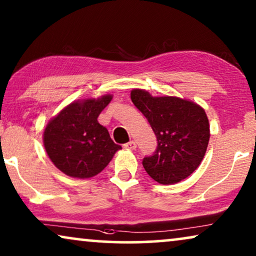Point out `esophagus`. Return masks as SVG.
Segmentation results:
<instances>
[{"label": "esophagus", "mask_w": 256, "mask_h": 256, "mask_svg": "<svg viewBox=\"0 0 256 256\" xmlns=\"http://www.w3.org/2000/svg\"><path fill=\"white\" fill-rule=\"evenodd\" d=\"M136 146H138V144H136V142L135 141H129L128 143H126L124 144V148H127V149H132V150H134V149H136Z\"/></svg>", "instance_id": "34e87169"}]
</instances>
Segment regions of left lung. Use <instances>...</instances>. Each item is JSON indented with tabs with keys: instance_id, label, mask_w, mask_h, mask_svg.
I'll return each mask as SVG.
<instances>
[{
	"instance_id": "obj_1",
	"label": "left lung",
	"mask_w": 256,
	"mask_h": 256,
	"mask_svg": "<svg viewBox=\"0 0 256 256\" xmlns=\"http://www.w3.org/2000/svg\"><path fill=\"white\" fill-rule=\"evenodd\" d=\"M130 98L157 138L155 152L142 160L146 174L163 185L176 184L190 176L208 149L210 124L205 110L191 101L154 98L142 90H132Z\"/></svg>"
}]
</instances>
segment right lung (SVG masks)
Wrapping results in <instances>:
<instances>
[{
  "label": "right lung",
  "instance_id": "right-lung-1",
  "mask_svg": "<svg viewBox=\"0 0 256 256\" xmlns=\"http://www.w3.org/2000/svg\"><path fill=\"white\" fill-rule=\"evenodd\" d=\"M112 96L76 101L48 122L44 132V146L59 170L74 178H90L108 166L121 149L98 116Z\"/></svg>",
  "mask_w": 256,
  "mask_h": 256
}]
</instances>
